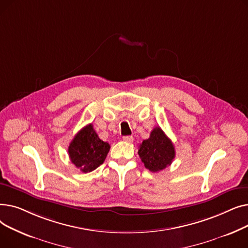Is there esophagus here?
<instances>
[{
    "label": "esophagus",
    "mask_w": 248,
    "mask_h": 248,
    "mask_svg": "<svg viewBox=\"0 0 248 248\" xmlns=\"http://www.w3.org/2000/svg\"><path fill=\"white\" fill-rule=\"evenodd\" d=\"M123 140H124V141H126V142H133L134 138H133L132 136H125V137L123 138Z\"/></svg>",
    "instance_id": "1"
}]
</instances>
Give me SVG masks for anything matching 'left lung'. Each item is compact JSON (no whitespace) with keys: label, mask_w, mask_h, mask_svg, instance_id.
<instances>
[{"label":"left lung","mask_w":248,"mask_h":248,"mask_svg":"<svg viewBox=\"0 0 248 248\" xmlns=\"http://www.w3.org/2000/svg\"><path fill=\"white\" fill-rule=\"evenodd\" d=\"M138 153L145 167L154 173L170 166L176 155L172 140L159 126L153 129L148 140H142Z\"/></svg>","instance_id":"8db88e82"}]
</instances>
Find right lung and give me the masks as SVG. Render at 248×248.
Wrapping results in <instances>:
<instances>
[{
  "label": "right lung",
  "mask_w": 248,
  "mask_h": 248,
  "mask_svg": "<svg viewBox=\"0 0 248 248\" xmlns=\"http://www.w3.org/2000/svg\"><path fill=\"white\" fill-rule=\"evenodd\" d=\"M108 142L100 140L89 124L78 132L68 147L71 162L83 173H89L99 167L109 152Z\"/></svg>",
  "instance_id": "right-lung-1"
}]
</instances>
